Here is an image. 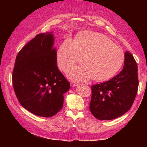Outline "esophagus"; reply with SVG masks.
Masks as SVG:
<instances>
[{"instance_id":"obj_1","label":"esophagus","mask_w":147,"mask_h":147,"mask_svg":"<svg viewBox=\"0 0 147 147\" xmlns=\"http://www.w3.org/2000/svg\"><path fill=\"white\" fill-rule=\"evenodd\" d=\"M78 85V83H70L71 87H75V86H77Z\"/></svg>"}]
</instances>
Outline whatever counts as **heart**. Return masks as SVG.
<instances>
[{"label":"heart","instance_id":"b5f03b06","mask_svg":"<svg viewBox=\"0 0 147 147\" xmlns=\"http://www.w3.org/2000/svg\"><path fill=\"white\" fill-rule=\"evenodd\" d=\"M84 56L85 64L75 67L68 72L72 80H108L118 72L124 61L121 48L106 35L92 31L80 34L75 41L65 39L57 51V64L64 72L82 61Z\"/></svg>","mask_w":147,"mask_h":147}]
</instances>
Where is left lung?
I'll list each match as a JSON object with an SVG mask.
<instances>
[{
	"label": "left lung",
	"instance_id": "left-lung-1",
	"mask_svg": "<svg viewBox=\"0 0 147 147\" xmlns=\"http://www.w3.org/2000/svg\"><path fill=\"white\" fill-rule=\"evenodd\" d=\"M138 86L136 61L129 52L126 51L121 72L107 82L91 86V113L99 120H111L122 116L132 107Z\"/></svg>",
	"mask_w": 147,
	"mask_h": 147
}]
</instances>
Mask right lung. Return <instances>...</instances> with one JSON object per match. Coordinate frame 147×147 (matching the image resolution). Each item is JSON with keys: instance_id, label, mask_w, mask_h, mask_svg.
Returning a JSON list of instances; mask_svg holds the SVG:
<instances>
[{"instance_id": "obj_1", "label": "right lung", "mask_w": 147, "mask_h": 147, "mask_svg": "<svg viewBox=\"0 0 147 147\" xmlns=\"http://www.w3.org/2000/svg\"><path fill=\"white\" fill-rule=\"evenodd\" d=\"M53 32L37 35L18 53L12 75L21 105L43 117L54 116L63 108L70 83L56 65Z\"/></svg>"}]
</instances>
